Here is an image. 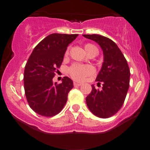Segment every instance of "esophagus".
Here are the masks:
<instances>
[{
	"label": "esophagus",
	"mask_w": 150,
	"mask_h": 150,
	"mask_svg": "<svg viewBox=\"0 0 150 150\" xmlns=\"http://www.w3.org/2000/svg\"><path fill=\"white\" fill-rule=\"evenodd\" d=\"M73 85H74V87H78V86H80L81 85H82V84H81V83H77V82H74Z\"/></svg>",
	"instance_id": "obj_1"
}]
</instances>
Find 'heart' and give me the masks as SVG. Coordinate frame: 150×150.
<instances>
[{"instance_id": "obj_1", "label": "heart", "mask_w": 150, "mask_h": 150, "mask_svg": "<svg viewBox=\"0 0 150 150\" xmlns=\"http://www.w3.org/2000/svg\"><path fill=\"white\" fill-rule=\"evenodd\" d=\"M85 49L87 54L98 51L97 47L91 44H85ZM68 53H69V49H67L66 52H65V56H68ZM68 73L74 80L83 81L87 76L94 73V69L92 65H84L75 63V64H73L70 67L69 69H68Z\"/></svg>"}]
</instances>
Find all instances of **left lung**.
<instances>
[{
	"label": "left lung",
	"mask_w": 150,
	"mask_h": 150,
	"mask_svg": "<svg viewBox=\"0 0 150 150\" xmlns=\"http://www.w3.org/2000/svg\"><path fill=\"white\" fill-rule=\"evenodd\" d=\"M97 42L104 54V62L96 80L103 82L101 90L92 85L86 103L93 114L101 118L113 116L124 103L130 83V70L123 54L111 39L99 34H83Z\"/></svg>",
	"instance_id": "left-lung-1"
}]
</instances>
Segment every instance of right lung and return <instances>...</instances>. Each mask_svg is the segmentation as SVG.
Here are the masks:
<instances>
[{"label":"right lung","instance_id":"add662e5","mask_svg":"<svg viewBox=\"0 0 150 150\" xmlns=\"http://www.w3.org/2000/svg\"><path fill=\"white\" fill-rule=\"evenodd\" d=\"M78 34L53 33L34 48L24 72L25 96L30 108L38 114L53 116L61 112L73 89L71 79L64 77L62 83L53 82L55 72L61 67L67 48Z\"/></svg>","mask_w":150,"mask_h":150}]
</instances>
